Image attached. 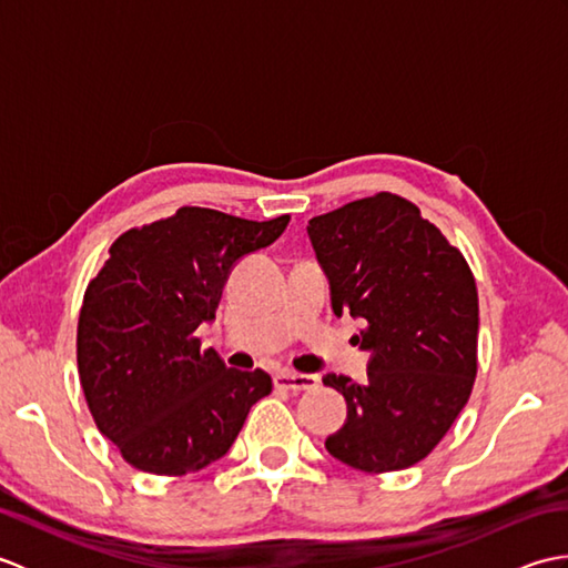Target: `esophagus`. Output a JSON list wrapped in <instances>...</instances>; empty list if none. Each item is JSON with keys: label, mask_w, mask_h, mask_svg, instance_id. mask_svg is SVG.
<instances>
[{"label": "esophagus", "mask_w": 568, "mask_h": 568, "mask_svg": "<svg viewBox=\"0 0 568 568\" xmlns=\"http://www.w3.org/2000/svg\"><path fill=\"white\" fill-rule=\"evenodd\" d=\"M277 388L285 390H315L320 385L317 376H307V373H293V371H281L275 376Z\"/></svg>", "instance_id": "34e87169"}]
</instances>
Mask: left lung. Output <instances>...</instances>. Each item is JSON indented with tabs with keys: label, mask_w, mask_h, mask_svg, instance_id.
<instances>
[{
	"label": "left lung",
	"mask_w": 568,
	"mask_h": 568,
	"mask_svg": "<svg viewBox=\"0 0 568 568\" xmlns=\"http://www.w3.org/2000/svg\"><path fill=\"white\" fill-rule=\"evenodd\" d=\"M332 310L366 322L368 378L327 373L346 422L324 446L342 464L388 474L422 462L468 403L478 368V293L464 253L413 202L378 192L312 216Z\"/></svg>",
	"instance_id": "left-lung-1"
}]
</instances>
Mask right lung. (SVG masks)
<instances>
[{
    "label": "right lung",
    "instance_id": "obj_1",
    "mask_svg": "<svg viewBox=\"0 0 568 568\" xmlns=\"http://www.w3.org/2000/svg\"><path fill=\"white\" fill-rule=\"evenodd\" d=\"M287 222L180 207L110 246L82 297L78 371L94 425L126 464L195 474L229 452L251 405L273 390L268 373L226 368L195 332L214 320L234 263L271 246Z\"/></svg>",
    "mask_w": 568,
    "mask_h": 568
}]
</instances>
